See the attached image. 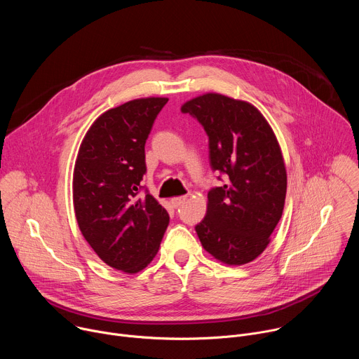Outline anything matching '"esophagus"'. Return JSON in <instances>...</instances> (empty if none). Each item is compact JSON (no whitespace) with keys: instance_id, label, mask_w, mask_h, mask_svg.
I'll return each instance as SVG.
<instances>
[{"instance_id":"34e87169","label":"esophagus","mask_w":359,"mask_h":359,"mask_svg":"<svg viewBox=\"0 0 359 359\" xmlns=\"http://www.w3.org/2000/svg\"><path fill=\"white\" fill-rule=\"evenodd\" d=\"M186 198H187V196H179V197H173V198L170 200L172 206H173V208H180L182 204L186 201Z\"/></svg>"}]
</instances>
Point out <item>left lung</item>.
Segmentation results:
<instances>
[{"instance_id":"left-lung-1","label":"left lung","mask_w":359,"mask_h":359,"mask_svg":"<svg viewBox=\"0 0 359 359\" xmlns=\"http://www.w3.org/2000/svg\"><path fill=\"white\" fill-rule=\"evenodd\" d=\"M182 112L206 130L210 166L226 176L209 191L196 233L215 259L247 264L266 250L284 209L287 172L277 137L257 108L220 93L187 100Z\"/></svg>"}]
</instances>
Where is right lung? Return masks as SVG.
Masks as SVG:
<instances>
[{
    "instance_id": "1",
    "label": "right lung",
    "mask_w": 359,
    "mask_h": 359,
    "mask_svg": "<svg viewBox=\"0 0 359 359\" xmlns=\"http://www.w3.org/2000/svg\"><path fill=\"white\" fill-rule=\"evenodd\" d=\"M168 97H142L102 114L75 162L72 193L79 230L99 259L137 273L155 257L169 215L140 184L144 143ZM144 195H139L142 190Z\"/></svg>"
}]
</instances>
